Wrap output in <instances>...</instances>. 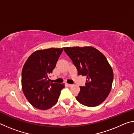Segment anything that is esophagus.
Instances as JSON below:
<instances>
[{
    "instance_id": "obj_1",
    "label": "esophagus",
    "mask_w": 134,
    "mask_h": 134,
    "mask_svg": "<svg viewBox=\"0 0 134 134\" xmlns=\"http://www.w3.org/2000/svg\"><path fill=\"white\" fill-rule=\"evenodd\" d=\"M67 86H69V87H71V86H72V85H71V84H68V83H67Z\"/></svg>"
}]
</instances>
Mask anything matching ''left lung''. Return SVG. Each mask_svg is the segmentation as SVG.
<instances>
[{
    "mask_svg": "<svg viewBox=\"0 0 134 134\" xmlns=\"http://www.w3.org/2000/svg\"><path fill=\"white\" fill-rule=\"evenodd\" d=\"M64 50L76 66L78 75L87 77L85 86H80L77 100L89 107L98 106L107 98L113 80L107 59L92 47H64Z\"/></svg>",
    "mask_w": 134,
    "mask_h": 134,
    "instance_id": "1",
    "label": "left lung"
}]
</instances>
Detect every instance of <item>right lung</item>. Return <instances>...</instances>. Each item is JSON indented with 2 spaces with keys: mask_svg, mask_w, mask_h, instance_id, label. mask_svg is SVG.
Here are the masks:
<instances>
[{
  "mask_svg": "<svg viewBox=\"0 0 134 134\" xmlns=\"http://www.w3.org/2000/svg\"><path fill=\"white\" fill-rule=\"evenodd\" d=\"M63 48L37 50L27 59L22 70V89L32 106L41 110L51 108L58 100L64 84L49 82L48 75L55 67Z\"/></svg>",
  "mask_w": 134,
  "mask_h": 134,
  "instance_id": "right-lung-1",
  "label": "right lung"
}]
</instances>
